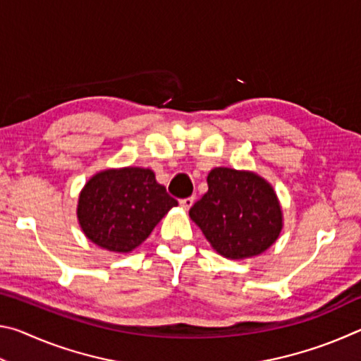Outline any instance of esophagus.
I'll return each instance as SVG.
<instances>
[{
	"label": "esophagus",
	"instance_id": "obj_1",
	"mask_svg": "<svg viewBox=\"0 0 361 361\" xmlns=\"http://www.w3.org/2000/svg\"><path fill=\"white\" fill-rule=\"evenodd\" d=\"M194 204V197H186V199H181L180 200V205L183 207L185 210H189Z\"/></svg>",
	"mask_w": 361,
	"mask_h": 361
}]
</instances>
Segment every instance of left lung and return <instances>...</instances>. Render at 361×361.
<instances>
[{
    "mask_svg": "<svg viewBox=\"0 0 361 361\" xmlns=\"http://www.w3.org/2000/svg\"><path fill=\"white\" fill-rule=\"evenodd\" d=\"M189 216L219 255L243 259L264 252L282 231L277 195L258 175L218 167Z\"/></svg>",
    "mask_w": 361,
    "mask_h": 361,
    "instance_id": "8db88e82",
    "label": "left lung"
}]
</instances>
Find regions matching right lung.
<instances>
[{
    "mask_svg": "<svg viewBox=\"0 0 361 361\" xmlns=\"http://www.w3.org/2000/svg\"><path fill=\"white\" fill-rule=\"evenodd\" d=\"M176 205L152 170L127 167L105 170L87 181L79 195L78 218L84 234L97 245L127 253Z\"/></svg>",
    "mask_w": 361,
    "mask_h": 361,
    "instance_id": "obj_1",
    "label": "right lung"
}]
</instances>
